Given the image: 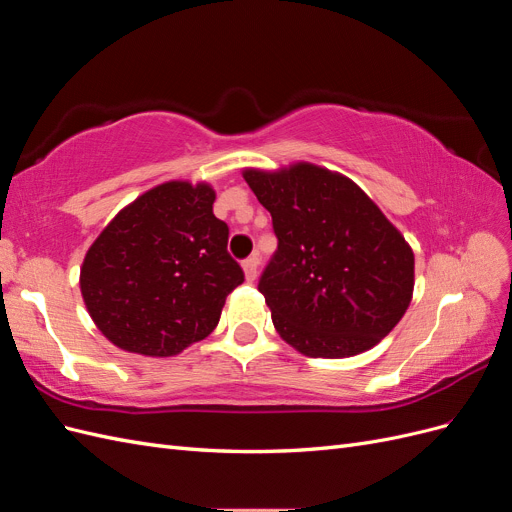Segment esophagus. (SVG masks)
Masks as SVG:
<instances>
[{"instance_id": "1", "label": "esophagus", "mask_w": 512, "mask_h": 512, "mask_svg": "<svg viewBox=\"0 0 512 512\" xmlns=\"http://www.w3.org/2000/svg\"><path fill=\"white\" fill-rule=\"evenodd\" d=\"M243 273H245V280L247 282H254L256 280V273H258V258H245L243 260Z\"/></svg>"}]
</instances>
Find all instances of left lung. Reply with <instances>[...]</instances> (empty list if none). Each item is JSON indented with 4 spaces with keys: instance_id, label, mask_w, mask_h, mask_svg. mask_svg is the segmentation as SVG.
<instances>
[{
    "instance_id": "obj_1",
    "label": "left lung",
    "mask_w": 512,
    "mask_h": 512,
    "mask_svg": "<svg viewBox=\"0 0 512 512\" xmlns=\"http://www.w3.org/2000/svg\"><path fill=\"white\" fill-rule=\"evenodd\" d=\"M243 179L273 218L277 250L258 290L280 337L314 359L374 348L412 301L414 254L404 235L329 168H245Z\"/></svg>"
}]
</instances>
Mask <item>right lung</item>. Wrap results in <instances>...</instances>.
<instances>
[{
    "label": "right lung",
    "instance_id": "right-lung-1",
    "mask_svg": "<svg viewBox=\"0 0 512 512\" xmlns=\"http://www.w3.org/2000/svg\"><path fill=\"white\" fill-rule=\"evenodd\" d=\"M209 183L166 181L123 207L91 243L81 294L108 342L143 356H173L218 327L243 282L228 226L213 215Z\"/></svg>",
    "mask_w": 512,
    "mask_h": 512
}]
</instances>
